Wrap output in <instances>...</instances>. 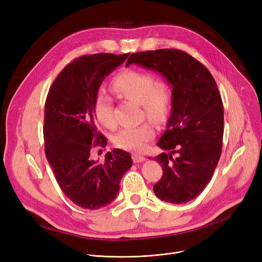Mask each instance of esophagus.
<instances>
[{
	"label": "esophagus",
	"mask_w": 262,
	"mask_h": 262,
	"mask_svg": "<svg viewBox=\"0 0 262 262\" xmlns=\"http://www.w3.org/2000/svg\"><path fill=\"white\" fill-rule=\"evenodd\" d=\"M132 158H133V161H134V163H142V162H144L145 161V158L144 157H142V156H140V155H138V154H133L132 155Z\"/></svg>",
	"instance_id": "obj_1"
}]
</instances>
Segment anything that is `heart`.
<instances>
[{"label": "heart", "instance_id": "heart-1", "mask_svg": "<svg viewBox=\"0 0 262 262\" xmlns=\"http://www.w3.org/2000/svg\"><path fill=\"white\" fill-rule=\"evenodd\" d=\"M111 88L117 95L139 103L148 119L163 123L169 117L172 106V91L170 85L163 80L157 81L154 73L127 69L113 79ZM94 115L97 121L108 128L115 126L113 102L111 97L100 91L93 103ZM155 136L152 126L148 123L138 127L121 129L114 137L115 146L125 150L143 151L148 142Z\"/></svg>", "mask_w": 262, "mask_h": 262}]
</instances>
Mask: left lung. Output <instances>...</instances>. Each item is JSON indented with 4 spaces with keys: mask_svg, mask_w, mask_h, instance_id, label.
<instances>
[{
    "mask_svg": "<svg viewBox=\"0 0 262 262\" xmlns=\"http://www.w3.org/2000/svg\"><path fill=\"white\" fill-rule=\"evenodd\" d=\"M133 63L160 72L172 87L171 115L158 142L169 154L156 158L163 176L154 192L165 202L186 203L205 189L221 157L224 110L216 83L202 63L175 49L132 54L126 66Z\"/></svg>",
    "mask_w": 262,
    "mask_h": 262,
    "instance_id": "8db88e82",
    "label": "left lung"
}]
</instances>
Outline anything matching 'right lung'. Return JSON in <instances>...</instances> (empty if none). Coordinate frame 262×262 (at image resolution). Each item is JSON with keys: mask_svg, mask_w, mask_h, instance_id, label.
I'll return each mask as SVG.
<instances>
[{"mask_svg": "<svg viewBox=\"0 0 262 262\" xmlns=\"http://www.w3.org/2000/svg\"><path fill=\"white\" fill-rule=\"evenodd\" d=\"M128 55L100 53L73 60L59 73L46 100L47 159L64 195L82 208L98 209L113 201L133 165L121 149L107 152L101 164L90 159L92 147L106 145L96 126L95 96L104 78Z\"/></svg>", "mask_w": 262, "mask_h": 262, "instance_id": "obj_1", "label": "right lung"}]
</instances>
